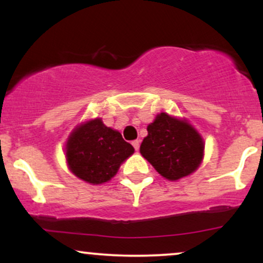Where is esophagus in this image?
I'll list each match as a JSON object with an SVG mask.
<instances>
[{"label": "esophagus", "instance_id": "1", "mask_svg": "<svg viewBox=\"0 0 263 263\" xmlns=\"http://www.w3.org/2000/svg\"><path fill=\"white\" fill-rule=\"evenodd\" d=\"M132 146H134V148H135L136 151H138V149H140V141L135 140L134 142H132Z\"/></svg>", "mask_w": 263, "mask_h": 263}]
</instances>
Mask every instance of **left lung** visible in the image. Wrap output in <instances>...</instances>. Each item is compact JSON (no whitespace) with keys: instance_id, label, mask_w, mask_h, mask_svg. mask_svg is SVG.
Returning a JSON list of instances; mask_svg holds the SVG:
<instances>
[{"instance_id":"left-lung-1","label":"left lung","mask_w":263,"mask_h":263,"mask_svg":"<svg viewBox=\"0 0 263 263\" xmlns=\"http://www.w3.org/2000/svg\"><path fill=\"white\" fill-rule=\"evenodd\" d=\"M147 131L140 152L162 177L178 180L198 170L203 161L204 141L186 120L161 112Z\"/></svg>"}]
</instances>
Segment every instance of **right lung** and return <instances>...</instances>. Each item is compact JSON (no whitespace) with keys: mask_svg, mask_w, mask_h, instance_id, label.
Listing matches in <instances>:
<instances>
[{"mask_svg":"<svg viewBox=\"0 0 263 263\" xmlns=\"http://www.w3.org/2000/svg\"><path fill=\"white\" fill-rule=\"evenodd\" d=\"M134 152L135 148L121 134L105 126L101 119L78 126L65 144L69 170L90 184L110 180Z\"/></svg>","mask_w":263,"mask_h":263,"instance_id":"right-lung-1","label":"right lung"}]
</instances>
